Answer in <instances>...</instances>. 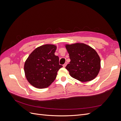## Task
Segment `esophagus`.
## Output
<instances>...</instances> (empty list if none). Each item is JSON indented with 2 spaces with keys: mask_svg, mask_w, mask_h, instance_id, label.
<instances>
[{
  "mask_svg": "<svg viewBox=\"0 0 121 121\" xmlns=\"http://www.w3.org/2000/svg\"><path fill=\"white\" fill-rule=\"evenodd\" d=\"M67 63H65V64L63 65V67L65 68V67H66V65H67Z\"/></svg>",
  "mask_w": 121,
  "mask_h": 121,
  "instance_id": "obj_1",
  "label": "esophagus"
}]
</instances>
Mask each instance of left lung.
<instances>
[{"label": "left lung", "mask_w": 121, "mask_h": 121, "mask_svg": "<svg viewBox=\"0 0 121 121\" xmlns=\"http://www.w3.org/2000/svg\"><path fill=\"white\" fill-rule=\"evenodd\" d=\"M71 61L65 69L72 77L81 82L90 81L97 76L100 59L92 47L84 43L65 45Z\"/></svg>", "instance_id": "left-lung-1"}]
</instances>
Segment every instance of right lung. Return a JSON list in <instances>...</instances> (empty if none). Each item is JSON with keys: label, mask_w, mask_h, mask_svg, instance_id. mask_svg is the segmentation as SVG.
Returning a JSON list of instances; mask_svg holds the SVG:
<instances>
[{"label": "right lung", "mask_w": 121, "mask_h": 121, "mask_svg": "<svg viewBox=\"0 0 121 121\" xmlns=\"http://www.w3.org/2000/svg\"><path fill=\"white\" fill-rule=\"evenodd\" d=\"M56 46L45 44L36 48L24 65L25 76L28 82L37 88L48 87L56 79L57 71L63 67L59 57L54 54Z\"/></svg>", "instance_id": "obj_1"}]
</instances>
